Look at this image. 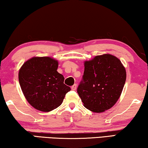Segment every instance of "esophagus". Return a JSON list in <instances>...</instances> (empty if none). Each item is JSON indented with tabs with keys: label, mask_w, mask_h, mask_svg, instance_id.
<instances>
[{
	"label": "esophagus",
	"mask_w": 148,
	"mask_h": 148,
	"mask_svg": "<svg viewBox=\"0 0 148 148\" xmlns=\"http://www.w3.org/2000/svg\"><path fill=\"white\" fill-rule=\"evenodd\" d=\"M77 89V84H74L73 86L71 87V89L73 90V91H75Z\"/></svg>",
	"instance_id": "34e87169"
}]
</instances>
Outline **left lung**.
Here are the masks:
<instances>
[{
    "instance_id": "left-lung-1",
    "label": "left lung",
    "mask_w": 148,
    "mask_h": 148,
    "mask_svg": "<svg viewBox=\"0 0 148 148\" xmlns=\"http://www.w3.org/2000/svg\"><path fill=\"white\" fill-rule=\"evenodd\" d=\"M126 80L121 62L110 54L96 56L85 62L77 93L89 110L100 113L113 107L120 97Z\"/></svg>"
}]
</instances>
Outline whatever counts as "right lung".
<instances>
[{"label": "right lung", "mask_w": 148, "mask_h": 148, "mask_svg": "<svg viewBox=\"0 0 148 148\" xmlns=\"http://www.w3.org/2000/svg\"><path fill=\"white\" fill-rule=\"evenodd\" d=\"M58 61L48 57H33L19 70L18 81L27 101L37 110L48 112L60 106L71 88L57 71Z\"/></svg>", "instance_id": "1"}]
</instances>
